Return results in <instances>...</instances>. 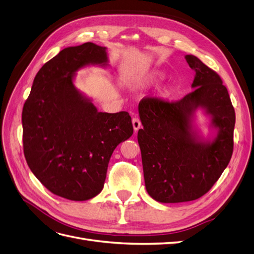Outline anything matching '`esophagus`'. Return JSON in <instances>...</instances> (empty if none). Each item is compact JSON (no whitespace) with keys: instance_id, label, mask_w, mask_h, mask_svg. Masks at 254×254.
<instances>
[{"instance_id":"obj_1","label":"esophagus","mask_w":254,"mask_h":254,"mask_svg":"<svg viewBox=\"0 0 254 254\" xmlns=\"http://www.w3.org/2000/svg\"><path fill=\"white\" fill-rule=\"evenodd\" d=\"M132 127H133V130L135 132L141 128V122L137 118L132 119Z\"/></svg>"}]
</instances>
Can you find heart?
<instances>
[{
	"label": "heart",
	"mask_w": 254,
	"mask_h": 254,
	"mask_svg": "<svg viewBox=\"0 0 254 254\" xmlns=\"http://www.w3.org/2000/svg\"><path fill=\"white\" fill-rule=\"evenodd\" d=\"M161 77V74L157 71L155 72H151L149 73L146 77H144L143 79L140 80V83L143 84H147V83H151L153 81H156L158 78ZM174 91H175V87L174 86H165L162 89L159 91V97L161 99H168L173 94H174Z\"/></svg>",
	"instance_id": "1"
}]
</instances>
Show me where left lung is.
<instances>
[{"label":"left lung","mask_w":254,"mask_h":254,"mask_svg":"<svg viewBox=\"0 0 254 254\" xmlns=\"http://www.w3.org/2000/svg\"><path fill=\"white\" fill-rule=\"evenodd\" d=\"M195 70L193 91L179 102L143 98L137 132L145 187L162 203L196 200L214 186L233 152L235 112L218 74L194 55H186ZM198 110L209 118L211 135L195 125Z\"/></svg>","instance_id":"8db88e82"}]
</instances>
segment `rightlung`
Instances as JSON below:
<instances>
[{
    "instance_id": "right-lung-1",
    "label": "right lung",
    "mask_w": 254,
    "mask_h": 254,
    "mask_svg": "<svg viewBox=\"0 0 254 254\" xmlns=\"http://www.w3.org/2000/svg\"><path fill=\"white\" fill-rule=\"evenodd\" d=\"M108 67L107 48L68 47L37 73L23 107V147L30 171L53 194L83 201L101 193L113 150L133 133L128 112H99L75 87L77 71Z\"/></svg>"
}]
</instances>
